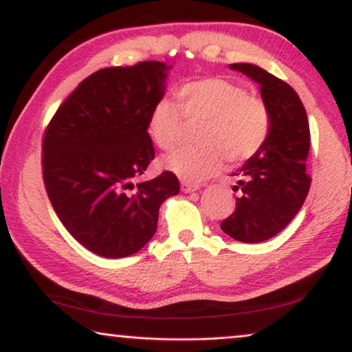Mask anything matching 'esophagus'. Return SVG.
Listing matches in <instances>:
<instances>
[{
	"mask_svg": "<svg viewBox=\"0 0 352 352\" xmlns=\"http://www.w3.org/2000/svg\"><path fill=\"white\" fill-rule=\"evenodd\" d=\"M181 188H182V192L184 193H192V192H195V190H198V186H193V184H188V182H182L181 184Z\"/></svg>",
	"mask_w": 352,
	"mask_h": 352,
	"instance_id": "1",
	"label": "esophagus"
}]
</instances>
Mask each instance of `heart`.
<instances>
[{"mask_svg":"<svg viewBox=\"0 0 352 352\" xmlns=\"http://www.w3.org/2000/svg\"><path fill=\"white\" fill-rule=\"evenodd\" d=\"M176 105L162 99L148 116V132L160 149L175 148L187 122H203L197 146H184L165 159V166L186 182H201L230 164H242L267 142L270 111L261 97L220 77L199 78L175 91Z\"/></svg>","mask_w":352,"mask_h":352,"instance_id":"heart-1","label":"heart"}]
</instances>
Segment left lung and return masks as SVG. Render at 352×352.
Here are the masks:
<instances>
[{
    "label": "left lung",
    "instance_id": "left-lung-1",
    "mask_svg": "<svg viewBox=\"0 0 352 352\" xmlns=\"http://www.w3.org/2000/svg\"><path fill=\"white\" fill-rule=\"evenodd\" d=\"M230 67L259 85L272 120L259 153L232 173L239 177L234 188L241 187L242 197L236 198L234 212L220 223L232 239L255 244L286 228L305 201L311 184L305 171L310 127L304 104L288 83L255 64L236 63Z\"/></svg>",
    "mask_w": 352,
    "mask_h": 352
}]
</instances>
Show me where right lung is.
<instances>
[{"mask_svg":"<svg viewBox=\"0 0 352 352\" xmlns=\"http://www.w3.org/2000/svg\"><path fill=\"white\" fill-rule=\"evenodd\" d=\"M168 69L143 61L97 70L45 129L42 175L52 206L75 241L99 256L142 250L157 231L160 204L179 193L171 171L135 184L155 157L146 124Z\"/></svg>","mask_w":352,"mask_h":352,"instance_id":"add662e5","label":"right lung"}]
</instances>
